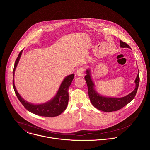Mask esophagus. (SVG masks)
<instances>
[{
    "instance_id": "esophagus-1",
    "label": "esophagus",
    "mask_w": 150,
    "mask_h": 150,
    "mask_svg": "<svg viewBox=\"0 0 150 150\" xmlns=\"http://www.w3.org/2000/svg\"><path fill=\"white\" fill-rule=\"evenodd\" d=\"M84 72H85V68L84 67H81L78 68L76 71V74L78 76H82L84 75Z\"/></svg>"
}]
</instances>
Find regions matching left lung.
<instances>
[{"mask_svg":"<svg viewBox=\"0 0 150 150\" xmlns=\"http://www.w3.org/2000/svg\"><path fill=\"white\" fill-rule=\"evenodd\" d=\"M120 46L122 48L127 47L131 49L129 45L121 40L120 41ZM86 72L87 75L85 76V79L86 81L87 84L88 96L90 101L95 108L105 112H112L120 110L124 106L130 103L134 98L137 94L139 83V71L135 81V90L130 94L120 98L108 97L99 94L94 89V83L93 82L91 77V71L90 69H87Z\"/></svg>","mask_w":150,"mask_h":150,"instance_id":"8db88e82","label":"left lung"}]
</instances>
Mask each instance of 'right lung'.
Wrapping results in <instances>:
<instances>
[{
	"mask_svg": "<svg viewBox=\"0 0 150 150\" xmlns=\"http://www.w3.org/2000/svg\"><path fill=\"white\" fill-rule=\"evenodd\" d=\"M23 51V50L19 52V54L15 60L13 71V87L18 100L28 111L35 115L45 117H55L60 115L67 109L69 100L68 90L75 75L73 74L65 77V78L62 81L57 94L50 101L40 104H34L28 103L21 97V96L18 93L14 84L13 77L15 71L21 54H22Z\"/></svg>",
	"mask_w": 150,
	"mask_h": 150,
	"instance_id": "add662e5",
	"label": "right lung"
}]
</instances>
